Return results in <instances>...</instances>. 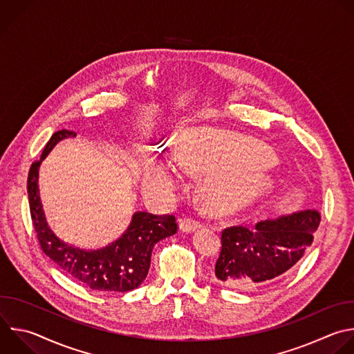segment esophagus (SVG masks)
Masks as SVG:
<instances>
[{"mask_svg":"<svg viewBox=\"0 0 354 354\" xmlns=\"http://www.w3.org/2000/svg\"><path fill=\"white\" fill-rule=\"evenodd\" d=\"M201 225H203V223H201L200 221L193 219V218H190V216H185V218H182L180 222H179V226H180V229H182L183 232H192V230L200 227Z\"/></svg>","mask_w":354,"mask_h":354,"instance_id":"esophagus-1","label":"esophagus"}]
</instances>
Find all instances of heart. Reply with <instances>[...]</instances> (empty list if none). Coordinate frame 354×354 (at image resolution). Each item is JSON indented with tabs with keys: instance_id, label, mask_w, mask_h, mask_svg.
<instances>
[{
	"instance_id": "1",
	"label": "heart",
	"mask_w": 354,
	"mask_h": 354,
	"mask_svg": "<svg viewBox=\"0 0 354 354\" xmlns=\"http://www.w3.org/2000/svg\"><path fill=\"white\" fill-rule=\"evenodd\" d=\"M176 162L190 171H211L208 201L215 209L236 205L264 186L275 157L264 143L212 128H196L179 138ZM175 178L162 164L153 162L145 176L151 193L172 190Z\"/></svg>"
}]
</instances>
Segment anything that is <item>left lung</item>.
I'll return each instance as SVG.
<instances>
[{
	"label": "left lung",
	"instance_id": "8db88e82",
	"mask_svg": "<svg viewBox=\"0 0 354 354\" xmlns=\"http://www.w3.org/2000/svg\"><path fill=\"white\" fill-rule=\"evenodd\" d=\"M319 221L315 209H304L259 222L254 229H223L216 279L227 288L250 290L288 275L310 249Z\"/></svg>",
	"mask_w": 354,
	"mask_h": 354
}]
</instances>
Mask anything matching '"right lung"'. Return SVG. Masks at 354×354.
Here are the masks:
<instances>
[{
	"label": "right lung",
	"instance_id": "1",
	"mask_svg": "<svg viewBox=\"0 0 354 354\" xmlns=\"http://www.w3.org/2000/svg\"><path fill=\"white\" fill-rule=\"evenodd\" d=\"M71 136H76V133L66 129L55 132L46 145L41 158L35 161L29 169V207L40 248L65 275L93 290H133L142 285L149 274L151 252L156 243L176 233V218L167 214L136 212L122 238L98 250L87 252L59 241L44 216L39 194V168L53 147Z\"/></svg>",
	"mask_w": 354,
	"mask_h": 354
}]
</instances>
